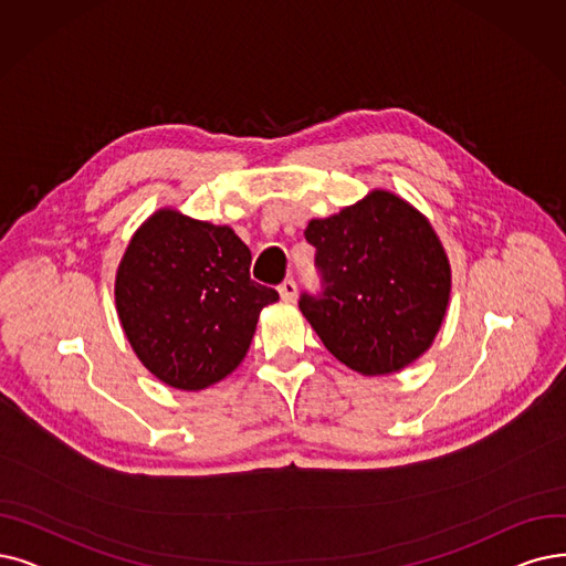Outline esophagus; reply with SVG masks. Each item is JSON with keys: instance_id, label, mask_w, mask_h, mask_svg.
Listing matches in <instances>:
<instances>
[{"instance_id": "1", "label": "esophagus", "mask_w": 566, "mask_h": 566, "mask_svg": "<svg viewBox=\"0 0 566 566\" xmlns=\"http://www.w3.org/2000/svg\"><path fill=\"white\" fill-rule=\"evenodd\" d=\"M279 292H281V300L283 302H295V297H297V283L292 281V279H285L279 285Z\"/></svg>"}]
</instances>
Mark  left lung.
<instances>
[{"instance_id":"left-lung-1","label":"left lung","mask_w":566,"mask_h":566,"mask_svg":"<svg viewBox=\"0 0 566 566\" xmlns=\"http://www.w3.org/2000/svg\"><path fill=\"white\" fill-rule=\"evenodd\" d=\"M323 290L300 308L325 348L361 376L395 374L429 346L446 318L450 264L429 220L395 192L371 190L357 205L304 230Z\"/></svg>"}]
</instances>
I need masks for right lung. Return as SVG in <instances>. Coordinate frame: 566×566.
Listing matches in <instances>:
<instances>
[{"label": "right lung", "mask_w": 566, "mask_h": 566, "mask_svg": "<svg viewBox=\"0 0 566 566\" xmlns=\"http://www.w3.org/2000/svg\"><path fill=\"white\" fill-rule=\"evenodd\" d=\"M279 292L251 279V251L228 224L155 211L116 274V311L132 350L169 388L197 392L232 374L260 311Z\"/></svg>", "instance_id": "obj_1"}]
</instances>
